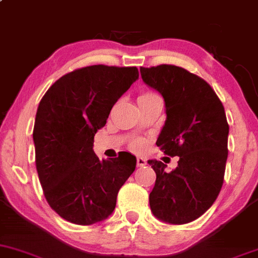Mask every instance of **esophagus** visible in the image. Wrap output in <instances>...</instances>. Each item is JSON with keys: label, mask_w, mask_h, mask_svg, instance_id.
Returning <instances> with one entry per match:
<instances>
[{"label": "esophagus", "mask_w": 258, "mask_h": 258, "mask_svg": "<svg viewBox=\"0 0 258 258\" xmlns=\"http://www.w3.org/2000/svg\"><path fill=\"white\" fill-rule=\"evenodd\" d=\"M146 164H147V160L144 158H142V156H138V158H137V166L138 167H143V166H146Z\"/></svg>", "instance_id": "esophagus-1"}]
</instances>
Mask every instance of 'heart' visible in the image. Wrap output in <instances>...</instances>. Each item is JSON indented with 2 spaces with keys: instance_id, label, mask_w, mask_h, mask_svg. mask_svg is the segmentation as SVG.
<instances>
[{
  "instance_id": "obj_1",
  "label": "heart",
  "mask_w": 258,
  "mask_h": 258,
  "mask_svg": "<svg viewBox=\"0 0 258 258\" xmlns=\"http://www.w3.org/2000/svg\"><path fill=\"white\" fill-rule=\"evenodd\" d=\"M152 92H144V93L141 94V97H146V96H152ZM131 148L133 150H141L142 148H143V142L141 141V139H136V141H133L131 143Z\"/></svg>"
}]
</instances>
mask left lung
<instances>
[{
    "instance_id": "8db88e82",
    "label": "left lung",
    "mask_w": 258,
    "mask_h": 258,
    "mask_svg": "<svg viewBox=\"0 0 258 258\" xmlns=\"http://www.w3.org/2000/svg\"><path fill=\"white\" fill-rule=\"evenodd\" d=\"M141 76L165 102L166 121L156 146L179 156L171 172L161 161L148 160L156 173L150 210L166 223H189L212 206L223 184L229 133L223 104L211 86L183 68H141Z\"/></svg>"
}]
</instances>
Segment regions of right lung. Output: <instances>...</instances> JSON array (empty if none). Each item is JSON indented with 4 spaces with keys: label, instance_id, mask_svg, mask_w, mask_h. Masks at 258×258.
<instances>
[{
    "label": "right lung",
    "instance_id": "obj_1",
    "mask_svg": "<svg viewBox=\"0 0 258 258\" xmlns=\"http://www.w3.org/2000/svg\"><path fill=\"white\" fill-rule=\"evenodd\" d=\"M138 76L136 67L92 65L61 76L41 99L32 133L36 168L47 203L64 220L90 226L114 211L137 159L121 152L99 160L94 135Z\"/></svg>",
    "mask_w": 258,
    "mask_h": 258
}]
</instances>
